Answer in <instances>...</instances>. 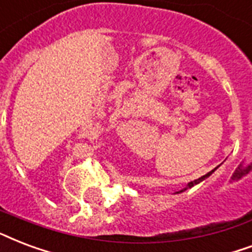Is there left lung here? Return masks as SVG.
Masks as SVG:
<instances>
[{
    "instance_id": "8db88e82",
    "label": "left lung",
    "mask_w": 252,
    "mask_h": 252,
    "mask_svg": "<svg viewBox=\"0 0 252 252\" xmlns=\"http://www.w3.org/2000/svg\"><path fill=\"white\" fill-rule=\"evenodd\" d=\"M217 169H218V166H217V168H214V169H213V170H211V172H209V173H207V174H205V176H202V177H199L198 180H194V181H190L189 184H188V185H186V188H184V189H182V190H180V191H177V194H178V193H182V191H185V190L190 189V188H193V186H194V185H197V184H199V182H202L203 180H206L207 177H210L211 174H213V173L216 172Z\"/></svg>"
}]
</instances>
